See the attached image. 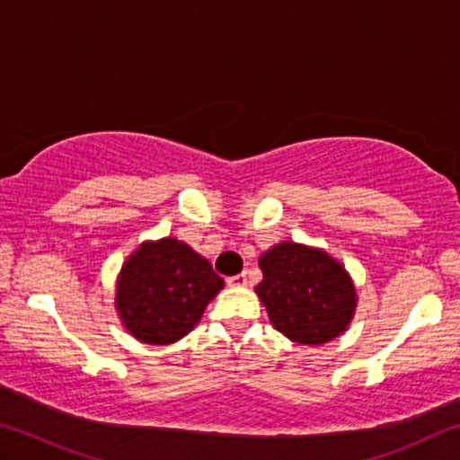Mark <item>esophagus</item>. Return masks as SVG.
I'll return each instance as SVG.
<instances>
[{
	"mask_svg": "<svg viewBox=\"0 0 460 460\" xmlns=\"http://www.w3.org/2000/svg\"><path fill=\"white\" fill-rule=\"evenodd\" d=\"M227 284L233 288H243V286H247V274L245 271H241V274H237V276H231L227 279Z\"/></svg>",
	"mask_w": 460,
	"mask_h": 460,
	"instance_id": "esophagus-1",
	"label": "esophagus"
}]
</instances>
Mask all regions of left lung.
Masks as SVG:
<instances>
[{
	"label": "left lung",
	"mask_w": 460,
	"mask_h": 460,
	"mask_svg": "<svg viewBox=\"0 0 460 460\" xmlns=\"http://www.w3.org/2000/svg\"><path fill=\"white\" fill-rule=\"evenodd\" d=\"M255 286L270 323L298 345H324L345 332L357 308L353 278L321 247L279 241L260 255Z\"/></svg>",
	"instance_id": "8db88e82"
}]
</instances>
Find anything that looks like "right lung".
<instances>
[{
    "label": "right lung",
    "instance_id": "1",
    "mask_svg": "<svg viewBox=\"0 0 460 460\" xmlns=\"http://www.w3.org/2000/svg\"><path fill=\"white\" fill-rule=\"evenodd\" d=\"M223 286L208 260L184 241H144L115 279V310L131 337L172 345L199 324Z\"/></svg>",
    "mask_w": 460,
    "mask_h": 460
}]
</instances>
